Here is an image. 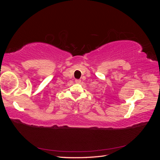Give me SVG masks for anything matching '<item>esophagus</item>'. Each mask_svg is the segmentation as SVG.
Masks as SVG:
<instances>
[{"instance_id": "esophagus-1", "label": "esophagus", "mask_w": 160, "mask_h": 160, "mask_svg": "<svg viewBox=\"0 0 160 160\" xmlns=\"http://www.w3.org/2000/svg\"><path fill=\"white\" fill-rule=\"evenodd\" d=\"M75 81L76 83H81V79H75Z\"/></svg>"}]
</instances>
